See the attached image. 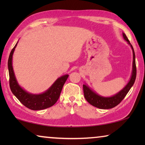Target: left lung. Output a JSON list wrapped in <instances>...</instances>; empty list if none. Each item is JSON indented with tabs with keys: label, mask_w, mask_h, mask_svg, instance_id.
<instances>
[{
	"label": "left lung",
	"mask_w": 145,
	"mask_h": 145,
	"mask_svg": "<svg viewBox=\"0 0 145 145\" xmlns=\"http://www.w3.org/2000/svg\"><path fill=\"white\" fill-rule=\"evenodd\" d=\"M123 37L124 40L127 41L129 45L131 46L133 53V62H132V72L131 77L130 80L127 83V85L121 90H120L118 93L114 95L113 96L110 97H105L100 96L99 94L91 89L88 86L83 84V91L86 100L91 105L96 107L99 109H108L113 108L118 105L121 102L127 93L131 89L136 78V57H135V53L133 46L130 43L129 40L127 38L125 34L123 33Z\"/></svg>",
	"instance_id": "1"
}]
</instances>
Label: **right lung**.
Masks as SVG:
<instances>
[{"label":"right lung","mask_w":145,"mask_h":145,"mask_svg":"<svg viewBox=\"0 0 145 145\" xmlns=\"http://www.w3.org/2000/svg\"><path fill=\"white\" fill-rule=\"evenodd\" d=\"M17 43L18 42L11 51L8 63L11 92L22 104L31 110H42L52 106L59 98L61 90L69 75L67 74L59 77L47 90L40 94H33L26 91L18 84L13 68V55Z\"/></svg>","instance_id":"right-lung-1"}]
</instances>
